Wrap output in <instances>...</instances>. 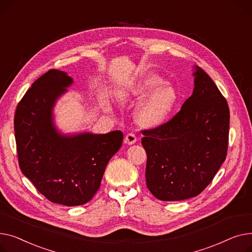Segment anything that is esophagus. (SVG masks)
Here are the masks:
<instances>
[{
	"label": "esophagus",
	"mask_w": 252,
	"mask_h": 252,
	"mask_svg": "<svg viewBox=\"0 0 252 252\" xmlns=\"http://www.w3.org/2000/svg\"><path fill=\"white\" fill-rule=\"evenodd\" d=\"M137 141V137H136V135L134 134V133H128V134L125 136V138H124V142L126 143V144H133V143H135Z\"/></svg>",
	"instance_id": "34e87169"
}]
</instances>
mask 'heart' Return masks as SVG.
Wrapping results in <instances>:
<instances>
[{"mask_svg": "<svg viewBox=\"0 0 252 252\" xmlns=\"http://www.w3.org/2000/svg\"><path fill=\"white\" fill-rule=\"evenodd\" d=\"M162 84V79L156 75L143 78L135 87L128 92L132 96L142 97L154 92L136 112L137 121L145 127H156L166 120L177 101V93L170 84Z\"/></svg>", "mask_w": 252, "mask_h": 252, "instance_id": "1", "label": "heart"}]
</instances>
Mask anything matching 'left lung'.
I'll list each match as a JSON object with an SVG mask.
<instances>
[{
  "label": "left lung",
  "instance_id": "obj_1",
  "mask_svg": "<svg viewBox=\"0 0 252 252\" xmlns=\"http://www.w3.org/2000/svg\"><path fill=\"white\" fill-rule=\"evenodd\" d=\"M194 90L171 120L141 130L147 155L146 186L155 197L176 201L194 197L225 161L230 111L213 79L195 67Z\"/></svg>",
  "mask_w": 252,
  "mask_h": 252
}]
</instances>
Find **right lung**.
I'll list each match as a JSON object with an SVG mask.
<instances>
[{"label":"right lung","instance_id":"obj_1","mask_svg":"<svg viewBox=\"0 0 252 252\" xmlns=\"http://www.w3.org/2000/svg\"><path fill=\"white\" fill-rule=\"evenodd\" d=\"M73 82L63 71L49 70L26 92L14 118L21 172L48 200L67 206L90 201L100 186L123 133L65 136L53 124L56 99Z\"/></svg>","mask_w":252,"mask_h":252}]
</instances>
